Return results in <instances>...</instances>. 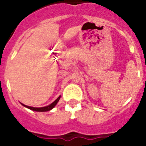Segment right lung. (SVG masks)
Segmentation results:
<instances>
[{"mask_svg":"<svg viewBox=\"0 0 146 146\" xmlns=\"http://www.w3.org/2000/svg\"><path fill=\"white\" fill-rule=\"evenodd\" d=\"M60 96H59V97H58V99L55 100V101H54L52 103V104H50V105H48V106H46V107H44V108H33V107H29V106H26V105H25V104H22L24 107H26L27 108H28V109L30 110H33V111H38V112H46V111H49V110H52V108H54V107L56 105V104H57L58 102L59 99H60Z\"/></svg>","mask_w":146,"mask_h":146,"instance_id":"add662e5","label":"right lung"}]
</instances>
